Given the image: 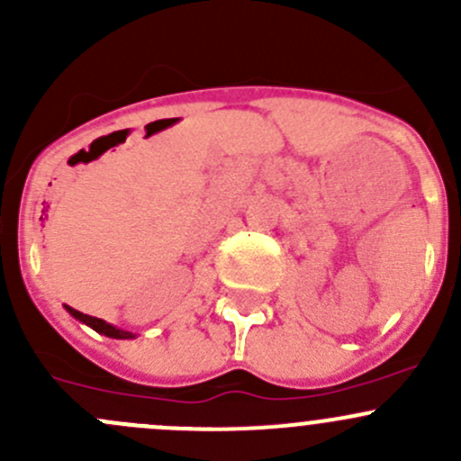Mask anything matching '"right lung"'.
<instances>
[{"label": "right lung", "mask_w": 461, "mask_h": 461, "mask_svg": "<svg viewBox=\"0 0 461 461\" xmlns=\"http://www.w3.org/2000/svg\"><path fill=\"white\" fill-rule=\"evenodd\" d=\"M67 310H68V312L73 314V317H76V319H80L82 323L91 325V328L95 330V332H100V334H106V337H113V339H131V337H133V334H131V332H127V330L113 328V325H109V323H106V321H102V319H97V317H88V314L80 312V310H76V308H68V305H67Z\"/></svg>", "instance_id": "add662e5"}]
</instances>
